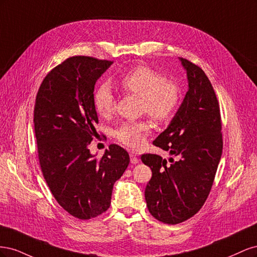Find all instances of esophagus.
Here are the masks:
<instances>
[{
  "instance_id": "esophagus-1",
  "label": "esophagus",
  "mask_w": 257,
  "mask_h": 257,
  "mask_svg": "<svg viewBox=\"0 0 257 257\" xmlns=\"http://www.w3.org/2000/svg\"><path fill=\"white\" fill-rule=\"evenodd\" d=\"M130 157H131V163H132V164H137V163L139 162L138 158L136 157V153L131 152L130 153Z\"/></svg>"
}]
</instances>
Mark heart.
Segmentation results:
<instances>
[{"instance_id": "b5f03b06", "label": "heart", "mask_w": 257, "mask_h": 257, "mask_svg": "<svg viewBox=\"0 0 257 257\" xmlns=\"http://www.w3.org/2000/svg\"><path fill=\"white\" fill-rule=\"evenodd\" d=\"M121 88L142 98V110L157 122H166L173 118L181 102L180 88L176 81L166 79L162 73L150 66L138 64L124 73L119 80ZM115 99L107 83H100L93 93V105L102 116L109 115ZM147 121L123 122L114 130L118 142L131 148H138L150 133Z\"/></svg>"}]
</instances>
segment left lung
I'll return each mask as SVG.
<instances>
[{"mask_svg":"<svg viewBox=\"0 0 257 257\" xmlns=\"http://www.w3.org/2000/svg\"><path fill=\"white\" fill-rule=\"evenodd\" d=\"M180 61L189 91L168 127L153 142L173 158L142 155L152 170L145 190L148 210L160 222L172 225L190 219L204 206L223 150L220 105L212 84L199 66Z\"/></svg>","mask_w":257,"mask_h":257,"instance_id":"left-lung-1","label":"left lung"}]
</instances>
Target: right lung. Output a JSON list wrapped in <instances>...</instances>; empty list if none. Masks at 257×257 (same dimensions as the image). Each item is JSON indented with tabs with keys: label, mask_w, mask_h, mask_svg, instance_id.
<instances>
[{
	"label": "right lung",
	"mask_w": 257,
	"mask_h": 257,
	"mask_svg": "<svg viewBox=\"0 0 257 257\" xmlns=\"http://www.w3.org/2000/svg\"><path fill=\"white\" fill-rule=\"evenodd\" d=\"M113 63L93 57H69L45 77L34 107V131L43 176L58 204L69 214L89 220L110 206L114 182L130 155L110 145L102 158L89 145L96 137L94 85Z\"/></svg>",
	"instance_id": "right-lung-1"
}]
</instances>
